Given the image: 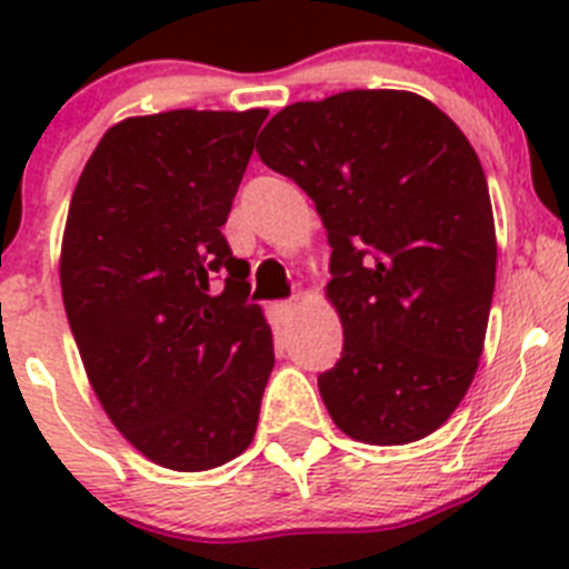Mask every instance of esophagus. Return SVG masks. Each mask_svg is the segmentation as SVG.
Returning a JSON list of instances; mask_svg holds the SVG:
<instances>
[{
    "label": "esophagus",
    "mask_w": 569,
    "mask_h": 569,
    "mask_svg": "<svg viewBox=\"0 0 569 569\" xmlns=\"http://www.w3.org/2000/svg\"><path fill=\"white\" fill-rule=\"evenodd\" d=\"M276 313L281 316V319H288V316L296 313V301H279L276 305Z\"/></svg>",
    "instance_id": "obj_1"
}]
</instances>
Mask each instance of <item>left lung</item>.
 <instances>
[{"instance_id":"1","label":"left lung","mask_w":569,"mask_h":569,"mask_svg":"<svg viewBox=\"0 0 569 569\" xmlns=\"http://www.w3.org/2000/svg\"><path fill=\"white\" fill-rule=\"evenodd\" d=\"M261 162L313 199L328 230L341 359L319 376L330 419L367 445L430 436L465 399L496 288L479 156L405 90H345L273 116Z\"/></svg>"}]
</instances>
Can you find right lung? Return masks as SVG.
I'll use <instances>...</instances> for the list:
<instances>
[{
  "instance_id": "add662e5",
  "label": "right lung",
  "mask_w": 569,
  "mask_h": 569,
  "mask_svg": "<svg viewBox=\"0 0 569 569\" xmlns=\"http://www.w3.org/2000/svg\"><path fill=\"white\" fill-rule=\"evenodd\" d=\"M268 110H168L113 124L84 164L62 299L116 430L199 472L253 441L273 336L222 224ZM222 278V286H213Z\"/></svg>"
}]
</instances>
